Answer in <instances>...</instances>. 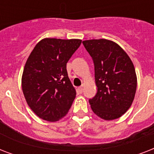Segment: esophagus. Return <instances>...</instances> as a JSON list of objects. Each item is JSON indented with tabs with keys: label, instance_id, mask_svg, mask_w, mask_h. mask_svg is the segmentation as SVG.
<instances>
[{
	"label": "esophagus",
	"instance_id": "esophagus-1",
	"mask_svg": "<svg viewBox=\"0 0 154 154\" xmlns=\"http://www.w3.org/2000/svg\"><path fill=\"white\" fill-rule=\"evenodd\" d=\"M83 86H81V87H79V88H78V89H77V90H78V91L80 92V93H81V94H82V92H83Z\"/></svg>",
	"mask_w": 154,
	"mask_h": 154
}]
</instances>
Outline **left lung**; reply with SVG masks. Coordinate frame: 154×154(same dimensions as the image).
Listing matches in <instances>:
<instances>
[{"label":"left lung","instance_id":"1","mask_svg":"<svg viewBox=\"0 0 154 154\" xmlns=\"http://www.w3.org/2000/svg\"><path fill=\"white\" fill-rule=\"evenodd\" d=\"M94 64L97 92L89 104L105 120L119 118L129 109L137 89L134 64L115 42L105 39L82 42Z\"/></svg>","mask_w":154,"mask_h":154}]
</instances>
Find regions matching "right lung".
I'll return each instance as SVG.
<instances>
[{
  "instance_id": "obj_1",
  "label": "right lung",
  "mask_w": 154,
  "mask_h": 154,
  "mask_svg": "<svg viewBox=\"0 0 154 154\" xmlns=\"http://www.w3.org/2000/svg\"><path fill=\"white\" fill-rule=\"evenodd\" d=\"M82 40L45 38L34 47L25 63L22 90L30 109L40 118L56 122L69 112L76 90L66 64Z\"/></svg>"
}]
</instances>
